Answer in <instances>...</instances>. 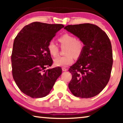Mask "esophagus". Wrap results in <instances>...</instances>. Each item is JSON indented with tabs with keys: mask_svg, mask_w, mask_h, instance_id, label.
Listing matches in <instances>:
<instances>
[{
	"mask_svg": "<svg viewBox=\"0 0 123 123\" xmlns=\"http://www.w3.org/2000/svg\"><path fill=\"white\" fill-rule=\"evenodd\" d=\"M62 69L63 72H66V71H67V70H68V69H67V68H62Z\"/></svg>",
	"mask_w": 123,
	"mask_h": 123,
	"instance_id": "34e87169",
	"label": "esophagus"
}]
</instances>
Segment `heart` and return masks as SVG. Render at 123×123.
<instances>
[{
  "instance_id": "b5f03b06",
  "label": "heart",
  "mask_w": 123,
  "mask_h": 123,
  "mask_svg": "<svg viewBox=\"0 0 123 123\" xmlns=\"http://www.w3.org/2000/svg\"><path fill=\"white\" fill-rule=\"evenodd\" d=\"M59 41L62 47H66L64 52L66 55L56 58L54 61V64L57 67H66L73 63L74 57H80L84 48V44L80 39L75 38L73 36L68 34H64L60 37ZM48 50L53 57L57 55L59 48L54 41H51L48 43Z\"/></svg>"
}]
</instances>
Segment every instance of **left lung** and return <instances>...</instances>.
Masks as SVG:
<instances>
[{"instance_id":"1","label":"left lung","mask_w":123,"mask_h":123,"mask_svg":"<svg viewBox=\"0 0 123 123\" xmlns=\"http://www.w3.org/2000/svg\"><path fill=\"white\" fill-rule=\"evenodd\" d=\"M64 29L84 44L80 57L69 69L72 74L69 89L77 97H94L106 86L111 76L113 64L111 42L107 34L94 24L69 25Z\"/></svg>"}]
</instances>
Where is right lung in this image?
I'll use <instances>...</instances> for the list:
<instances>
[{
  "mask_svg": "<svg viewBox=\"0 0 123 123\" xmlns=\"http://www.w3.org/2000/svg\"><path fill=\"white\" fill-rule=\"evenodd\" d=\"M62 24L34 22L25 26L14 40L12 76L23 93L32 98L44 97L62 74L61 68L46 70L53 64L48 45Z\"/></svg>",
  "mask_w": 123,
  "mask_h": 123,
  "instance_id": "right-lung-1",
  "label": "right lung"
}]
</instances>
